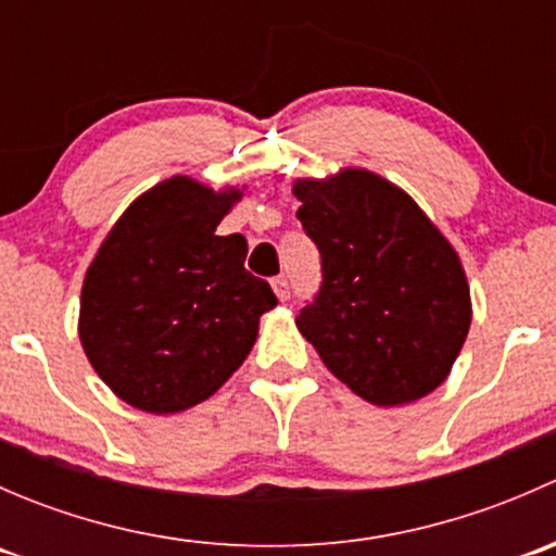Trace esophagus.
<instances>
[{
  "mask_svg": "<svg viewBox=\"0 0 556 556\" xmlns=\"http://www.w3.org/2000/svg\"><path fill=\"white\" fill-rule=\"evenodd\" d=\"M271 288H274V293H277L279 301H288L290 299V285H288V279H285V277H274L271 279Z\"/></svg>",
  "mask_w": 556,
  "mask_h": 556,
  "instance_id": "1",
  "label": "esophagus"
}]
</instances>
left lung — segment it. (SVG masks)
<instances>
[{
    "instance_id": "obj_1",
    "label": "left lung",
    "mask_w": 556,
    "mask_h": 556,
    "mask_svg": "<svg viewBox=\"0 0 556 556\" xmlns=\"http://www.w3.org/2000/svg\"><path fill=\"white\" fill-rule=\"evenodd\" d=\"M323 285L295 317L328 371L374 406H401L450 377L470 328L463 263L417 201L368 169L295 179Z\"/></svg>"
}]
</instances>
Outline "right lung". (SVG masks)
<instances>
[{"instance_id":"1","label":"right lung","mask_w":556,"mask_h":556,"mask_svg":"<svg viewBox=\"0 0 556 556\" xmlns=\"http://www.w3.org/2000/svg\"><path fill=\"white\" fill-rule=\"evenodd\" d=\"M193 177L164 179L112 226L80 293V344L121 401L177 414L215 395L250 355L277 306L244 268L242 233L217 226L242 199Z\"/></svg>"}]
</instances>
